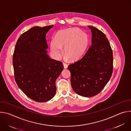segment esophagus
I'll use <instances>...</instances> for the list:
<instances>
[{"instance_id":"obj_1","label":"esophagus","mask_w":131,"mask_h":131,"mask_svg":"<svg viewBox=\"0 0 131 131\" xmlns=\"http://www.w3.org/2000/svg\"><path fill=\"white\" fill-rule=\"evenodd\" d=\"M63 66H64V68H67V67H68V64H67V63L64 62V63H63Z\"/></svg>"}]
</instances>
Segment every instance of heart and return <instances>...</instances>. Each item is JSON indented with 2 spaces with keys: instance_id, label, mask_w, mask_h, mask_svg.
Listing matches in <instances>:
<instances>
[{
  "instance_id": "obj_1",
  "label": "heart",
  "mask_w": 131,
  "mask_h": 131,
  "mask_svg": "<svg viewBox=\"0 0 131 131\" xmlns=\"http://www.w3.org/2000/svg\"><path fill=\"white\" fill-rule=\"evenodd\" d=\"M86 35L76 28L59 31L50 41V50L54 58L59 59L64 47L65 56L70 60H76L82 55L88 45Z\"/></svg>"
}]
</instances>
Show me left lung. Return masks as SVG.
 <instances>
[{
	"label": "left lung",
	"mask_w": 131,
	"mask_h": 131,
	"mask_svg": "<svg viewBox=\"0 0 131 131\" xmlns=\"http://www.w3.org/2000/svg\"><path fill=\"white\" fill-rule=\"evenodd\" d=\"M88 27L92 32L91 47L81 59L68 67L74 92L86 97L98 94L113 71V51L106 35L96 28Z\"/></svg>",
	"instance_id": "1"
}]
</instances>
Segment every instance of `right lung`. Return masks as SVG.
<instances>
[{
	"label": "right lung",
	"instance_id": "right-lung-1",
	"mask_svg": "<svg viewBox=\"0 0 131 131\" xmlns=\"http://www.w3.org/2000/svg\"><path fill=\"white\" fill-rule=\"evenodd\" d=\"M53 26H35L18 39L13 56L15 80L30 99L45 102L55 94V81L64 68L62 63L48 54L46 35Z\"/></svg>",
	"mask_w": 131,
	"mask_h": 131
}]
</instances>
